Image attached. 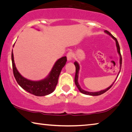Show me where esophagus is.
Returning a JSON list of instances; mask_svg holds the SVG:
<instances>
[{
    "label": "esophagus",
    "instance_id": "34e87169",
    "mask_svg": "<svg viewBox=\"0 0 132 132\" xmlns=\"http://www.w3.org/2000/svg\"><path fill=\"white\" fill-rule=\"evenodd\" d=\"M67 60L68 61H70L72 60V58H73V53L71 51L68 52L67 54Z\"/></svg>",
    "mask_w": 132,
    "mask_h": 132
}]
</instances>
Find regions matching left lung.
I'll use <instances>...</instances> for the list:
<instances>
[{
  "instance_id": "obj_1",
  "label": "left lung",
  "mask_w": 132,
  "mask_h": 132,
  "mask_svg": "<svg viewBox=\"0 0 132 132\" xmlns=\"http://www.w3.org/2000/svg\"><path fill=\"white\" fill-rule=\"evenodd\" d=\"M105 33H106L107 34H108L109 35H110L111 38H113V39L115 40L116 41V47H117V52H118L119 54V56H120V71H119V74L117 75V77H118L119 73L120 72V70H121V63H122V58H121V54H120V46H119V42L117 41V40L116 38L115 37H114L109 32V31H106V30H105L104 31ZM74 65L75 66H76V76H75V79H74V81H75V84H76V86L77 87L78 89L79 90L80 92L82 93V94H86V95H89V96H99V95H101L103 94V93H104L105 92H106L107 90H109V89H110L112 86L114 84V82H115V81L116 80L117 78H116V80L114 81V82H113V84L111 85L110 87H109L108 88H107L106 89H105V90H101L100 92H87V91H85L84 90H82V89L81 88V87L80 85L78 84V72H79V70H80V65H79L77 61H76L74 62Z\"/></svg>"
}]
</instances>
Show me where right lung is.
<instances>
[{
	"label": "right lung",
	"mask_w": 132,
	"mask_h": 132,
	"mask_svg": "<svg viewBox=\"0 0 132 132\" xmlns=\"http://www.w3.org/2000/svg\"><path fill=\"white\" fill-rule=\"evenodd\" d=\"M67 60L66 56L60 58L54 64L50 74L45 78L40 81H32L24 78L18 71L14 62L13 50L12 52L13 72L18 84L26 92L36 96H46L54 92L57 85L61 71L65 65Z\"/></svg>",
	"instance_id": "obj_1"
}]
</instances>
